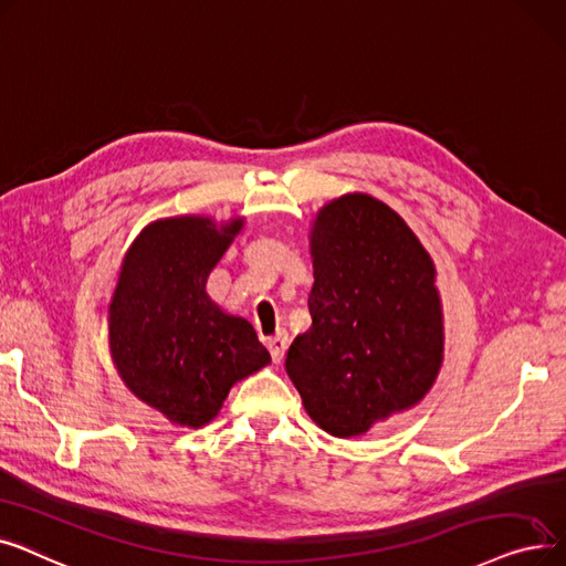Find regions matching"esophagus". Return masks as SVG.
Wrapping results in <instances>:
<instances>
[{
    "instance_id": "esophagus-1",
    "label": "esophagus",
    "mask_w": 566,
    "mask_h": 566,
    "mask_svg": "<svg viewBox=\"0 0 566 566\" xmlns=\"http://www.w3.org/2000/svg\"><path fill=\"white\" fill-rule=\"evenodd\" d=\"M266 347H269V353H272L274 364H281L283 357H285V349H287V334L279 332L276 336H272V338L266 340Z\"/></svg>"
}]
</instances>
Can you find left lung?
Returning <instances> with one entry per match:
<instances>
[{"instance_id": "8db88e82", "label": "left lung", "mask_w": 566, "mask_h": 566, "mask_svg": "<svg viewBox=\"0 0 566 566\" xmlns=\"http://www.w3.org/2000/svg\"><path fill=\"white\" fill-rule=\"evenodd\" d=\"M313 325L292 340L285 370L308 417L355 438L433 387L444 353L436 266L385 202L347 193L311 230Z\"/></svg>"}]
</instances>
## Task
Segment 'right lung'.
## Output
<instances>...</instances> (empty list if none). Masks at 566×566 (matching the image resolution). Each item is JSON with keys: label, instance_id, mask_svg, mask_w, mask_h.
<instances>
[{"label": "right lung", "instance_id": "right-lung-1", "mask_svg": "<svg viewBox=\"0 0 566 566\" xmlns=\"http://www.w3.org/2000/svg\"><path fill=\"white\" fill-rule=\"evenodd\" d=\"M244 219L149 223L133 241L111 302V353L124 385L177 426L219 415L234 382L272 361L244 317L205 292Z\"/></svg>", "mask_w": 566, "mask_h": 566}]
</instances>
